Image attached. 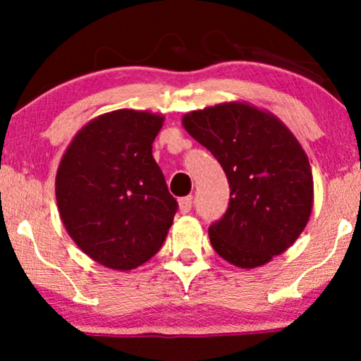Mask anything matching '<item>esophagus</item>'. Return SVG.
<instances>
[{"label": "esophagus", "instance_id": "1", "mask_svg": "<svg viewBox=\"0 0 361 361\" xmlns=\"http://www.w3.org/2000/svg\"><path fill=\"white\" fill-rule=\"evenodd\" d=\"M179 209L182 214H188L192 209V195H185V197L179 199Z\"/></svg>", "mask_w": 361, "mask_h": 361}]
</instances>
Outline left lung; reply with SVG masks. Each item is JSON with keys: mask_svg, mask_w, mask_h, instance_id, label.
Segmentation results:
<instances>
[{"mask_svg": "<svg viewBox=\"0 0 361 361\" xmlns=\"http://www.w3.org/2000/svg\"><path fill=\"white\" fill-rule=\"evenodd\" d=\"M182 126L228 176V211L209 226L217 255L249 269L286 251L313 207V176L296 137L273 114L243 102L194 110Z\"/></svg>", "mask_w": 361, "mask_h": 361, "instance_id": "left-lung-1", "label": "left lung"}]
</instances>
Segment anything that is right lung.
Here are the masks:
<instances>
[{"label": "right lung", "mask_w": 361, "mask_h": 361, "mask_svg": "<svg viewBox=\"0 0 361 361\" xmlns=\"http://www.w3.org/2000/svg\"><path fill=\"white\" fill-rule=\"evenodd\" d=\"M162 122L128 109L100 115L75 135L58 167V211L70 238L110 269L149 261L179 207L152 157Z\"/></svg>", "instance_id": "1"}]
</instances>
